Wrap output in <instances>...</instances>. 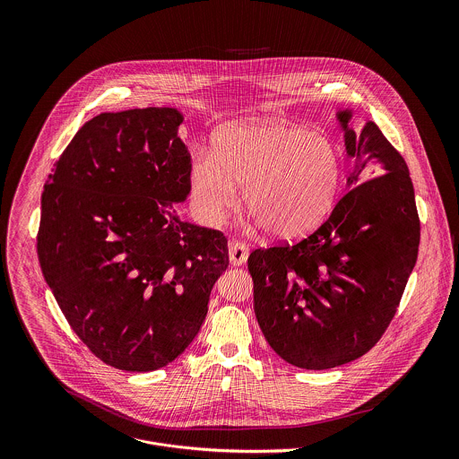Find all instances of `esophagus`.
<instances>
[{
  "mask_svg": "<svg viewBox=\"0 0 459 459\" xmlns=\"http://www.w3.org/2000/svg\"><path fill=\"white\" fill-rule=\"evenodd\" d=\"M249 256V247L242 242H231L230 244V262L235 266H240L247 262Z\"/></svg>",
  "mask_w": 459,
  "mask_h": 459,
  "instance_id": "1",
  "label": "esophagus"
}]
</instances>
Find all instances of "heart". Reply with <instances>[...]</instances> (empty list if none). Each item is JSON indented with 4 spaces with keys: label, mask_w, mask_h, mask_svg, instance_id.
Listing matches in <instances>:
<instances>
[{
    "label": "heart",
    "mask_w": 459,
    "mask_h": 459,
    "mask_svg": "<svg viewBox=\"0 0 459 459\" xmlns=\"http://www.w3.org/2000/svg\"><path fill=\"white\" fill-rule=\"evenodd\" d=\"M344 177L342 152L330 137L282 122L235 124L197 153L189 180L201 215L217 222L244 186L246 210L279 240L313 233L333 208Z\"/></svg>",
    "instance_id": "1"
}]
</instances>
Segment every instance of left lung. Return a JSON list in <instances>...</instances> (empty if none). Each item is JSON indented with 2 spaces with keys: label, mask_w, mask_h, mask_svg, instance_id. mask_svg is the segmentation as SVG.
Returning a JSON list of instances; mask_svg holds the SVG:
<instances>
[{
  "label": "left lung",
  "mask_w": 459,
  "mask_h": 459,
  "mask_svg": "<svg viewBox=\"0 0 459 459\" xmlns=\"http://www.w3.org/2000/svg\"><path fill=\"white\" fill-rule=\"evenodd\" d=\"M335 117L353 160L344 196L304 240L255 249L247 260L264 339L291 366L318 371L351 362L378 342L420 240L413 184L401 153L377 124L355 132L348 127L350 109Z\"/></svg>",
  "instance_id": "left-lung-1"
}]
</instances>
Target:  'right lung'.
<instances>
[{
    "instance_id": "right-lung-1",
    "label": "right lung",
    "mask_w": 459,
    "mask_h": 459,
    "mask_svg": "<svg viewBox=\"0 0 459 459\" xmlns=\"http://www.w3.org/2000/svg\"><path fill=\"white\" fill-rule=\"evenodd\" d=\"M173 108L102 113L56 160L37 253L68 325L108 366L146 373L196 337L228 240L182 221L191 153Z\"/></svg>"
}]
</instances>
